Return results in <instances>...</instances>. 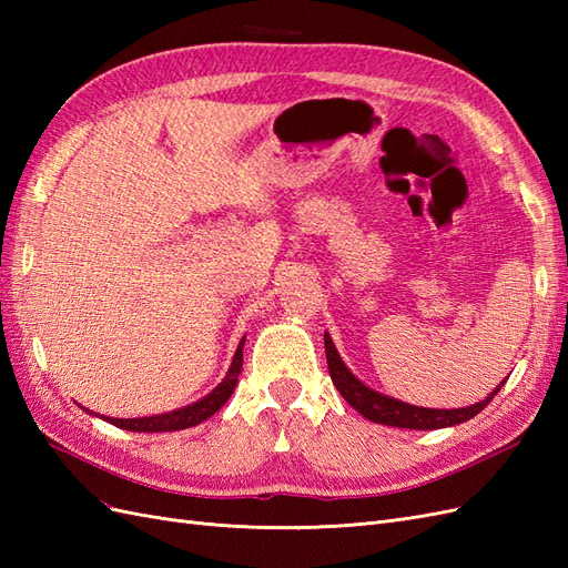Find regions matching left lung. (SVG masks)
<instances>
[{
  "mask_svg": "<svg viewBox=\"0 0 568 568\" xmlns=\"http://www.w3.org/2000/svg\"><path fill=\"white\" fill-rule=\"evenodd\" d=\"M324 351H326V365H329L332 382L338 388V393L346 398L351 407H355L359 415L367 417L374 424H386L395 428H415V432H434V428H445V426H455L462 422H469L476 417L480 409H484L493 398L495 393L505 386V382L497 384L493 393L486 395V400H480L469 407H457V409H434V407H417L403 403L398 398H390V395H384L379 390H374L365 386L357 376L343 363L332 336L324 332Z\"/></svg>",
  "mask_w": 568,
  "mask_h": 568,
  "instance_id": "8db88e82",
  "label": "left lung"
}]
</instances>
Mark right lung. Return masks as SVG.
<instances>
[{"mask_svg":"<svg viewBox=\"0 0 568 568\" xmlns=\"http://www.w3.org/2000/svg\"><path fill=\"white\" fill-rule=\"evenodd\" d=\"M244 343L246 336L239 341L236 353L232 357V365L225 374V379H222L209 395H203L201 400L192 403V405H184L180 409L173 412H163V415H151V417H136V419H113V417H104L101 419L118 426V428H125V432H136V434H165V432H182V428L189 426H196L201 422H205L209 417H213L215 412L230 400V395L234 393V386L239 382V374H242V365H244ZM84 412H90L94 415L92 409L82 407Z\"/></svg>","mask_w":568,"mask_h":568,"instance_id":"obj_1","label":"right lung"}]
</instances>
